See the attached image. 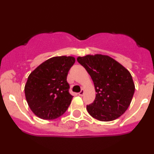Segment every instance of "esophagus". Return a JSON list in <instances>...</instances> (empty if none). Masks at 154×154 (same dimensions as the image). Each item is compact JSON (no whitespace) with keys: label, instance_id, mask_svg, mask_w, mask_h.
Segmentation results:
<instances>
[{"label":"esophagus","instance_id":"obj_1","mask_svg":"<svg viewBox=\"0 0 154 154\" xmlns=\"http://www.w3.org/2000/svg\"><path fill=\"white\" fill-rule=\"evenodd\" d=\"M84 93H85V90H82L80 92H79L78 95H79V96H82L83 95H84Z\"/></svg>","mask_w":154,"mask_h":154}]
</instances>
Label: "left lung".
<instances>
[{
  "mask_svg": "<svg viewBox=\"0 0 154 154\" xmlns=\"http://www.w3.org/2000/svg\"><path fill=\"white\" fill-rule=\"evenodd\" d=\"M94 82L95 100L87 105L89 114L100 121L117 119L126 111L135 92L131 73L117 61L107 55L78 57Z\"/></svg>",
  "mask_w": 154,
  "mask_h": 154,
  "instance_id": "left-lung-1",
  "label": "left lung"
}]
</instances>
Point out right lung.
Instances as JSON below:
<instances>
[{
	"mask_svg": "<svg viewBox=\"0 0 154 154\" xmlns=\"http://www.w3.org/2000/svg\"><path fill=\"white\" fill-rule=\"evenodd\" d=\"M75 62L73 57H54L29 75L24 91L28 105L37 117L53 120L67 110L73 96L66 77Z\"/></svg>",
	"mask_w": 154,
	"mask_h": 154,
	"instance_id": "1",
	"label": "right lung"
}]
</instances>
